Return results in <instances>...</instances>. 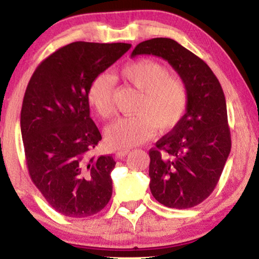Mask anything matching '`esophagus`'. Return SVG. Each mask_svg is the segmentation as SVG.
Returning <instances> with one entry per match:
<instances>
[{"mask_svg": "<svg viewBox=\"0 0 259 259\" xmlns=\"http://www.w3.org/2000/svg\"><path fill=\"white\" fill-rule=\"evenodd\" d=\"M130 150H127V148H125V150H120V151H118L115 153V155H116V158H119V159H122L123 157H125V155H127L130 153Z\"/></svg>", "mask_w": 259, "mask_h": 259, "instance_id": "34e87169", "label": "esophagus"}]
</instances>
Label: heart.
Segmentation results:
<instances>
[{
    "instance_id": "obj_1",
    "label": "heart",
    "mask_w": 259,
    "mask_h": 259,
    "mask_svg": "<svg viewBox=\"0 0 259 259\" xmlns=\"http://www.w3.org/2000/svg\"><path fill=\"white\" fill-rule=\"evenodd\" d=\"M119 76L141 91L136 113L123 116L106 131V140L114 148H128L144 144L155 130L169 132L182 122L189 106V91L182 77L169 75L161 62L143 58L127 62L119 69ZM114 81L107 74H99L90 84L87 99L91 107L102 119L114 112Z\"/></svg>"
}]
</instances>
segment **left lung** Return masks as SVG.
<instances>
[{
  "mask_svg": "<svg viewBox=\"0 0 259 259\" xmlns=\"http://www.w3.org/2000/svg\"><path fill=\"white\" fill-rule=\"evenodd\" d=\"M141 54L166 60L189 91L182 122L148 152L151 192L167 207H193L213 192L231 151L224 92L210 67L172 38L141 42L132 56Z\"/></svg>",
  "mask_w": 259,
  "mask_h": 259,
  "instance_id": "obj_1",
  "label": "left lung"
}]
</instances>
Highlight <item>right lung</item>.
<instances>
[{"mask_svg":"<svg viewBox=\"0 0 259 259\" xmlns=\"http://www.w3.org/2000/svg\"><path fill=\"white\" fill-rule=\"evenodd\" d=\"M131 48L77 41L46 58L31 75L21 109L28 172L51 206L66 217L100 212L112 197V155L90 157L101 134L87 92Z\"/></svg>","mask_w":259,"mask_h":259,"instance_id":"1","label":"right lung"}]
</instances>
